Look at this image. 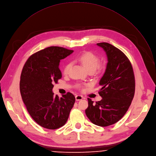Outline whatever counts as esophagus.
Wrapping results in <instances>:
<instances>
[{
	"instance_id": "esophagus-1",
	"label": "esophagus",
	"mask_w": 156,
	"mask_h": 156,
	"mask_svg": "<svg viewBox=\"0 0 156 156\" xmlns=\"http://www.w3.org/2000/svg\"><path fill=\"white\" fill-rule=\"evenodd\" d=\"M75 97H76V101L81 100H82V98H83V97L81 96V95H76Z\"/></svg>"
}]
</instances>
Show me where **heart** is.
<instances>
[{
    "label": "heart",
    "mask_w": 156,
    "mask_h": 156,
    "mask_svg": "<svg viewBox=\"0 0 156 156\" xmlns=\"http://www.w3.org/2000/svg\"><path fill=\"white\" fill-rule=\"evenodd\" d=\"M77 60L83 65V66L87 69V71H93L95 69L98 71H102L105 69L106 67V63H99L100 58L98 56L91 51H86L81 54L78 58ZM71 65L68 63L63 69V73L67 74L70 69Z\"/></svg>",
    "instance_id": "heart-1"
}]
</instances>
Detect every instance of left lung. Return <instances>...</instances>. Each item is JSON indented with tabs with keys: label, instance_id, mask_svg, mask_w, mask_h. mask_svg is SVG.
I'll list each match as a JSON object with an SVG mask.
<instances>
[{
	"label": "left lung",
	"instance_id": "obj_1",
	"mask_svg": "<svg viewBox=\"0 0 156 156\" xmlns=\"http://www.w3.org/2000/svg\"><path fill=\"white\" fill-rule=\"evenodd\" d=\"M97 45L106 52L108 63L100 80L101 101L93 103L88 98L85 114L97 126L107 127L118 122L125 115L133 98L135 81L130 61L121 50L112 45L101 42Z\"/></svg>",
	"mask_w": 156,
	"mask_h": 156
}]
</instances>
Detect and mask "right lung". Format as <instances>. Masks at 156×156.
<instances>
[{"label": "right lung", "instance_id": "1", "mask_svg": "<svg viewBox=\"0 0 156 156\" xmlns=\"http://www.w3.org/2000/svg\"><path fill=\"white\" fill-rule=\"evenodd\" d=\"M73 51L50 47L31 55L23 66L20 82L22 100L31 117L44 128L55 130L63 126L75 103L71 93L59 98L52 91L53 83L62 77L61 59Z\"/></svg>", "mask_w": 156, "mask_h": 156}]
</instances>
